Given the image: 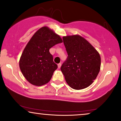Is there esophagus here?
Returning <instances> with one entry per match:
<instances>
[{
	"label": "esophagus",
	"mask_w": 121,
	"mask_h": 121,
	"mask_svg": "<svg viewBox=\"0 0 121 121\" xmlns=\"http://www.w3.org/2000/svg\"><path fill=\"white\" fill-rule=\"evenodd\" d=\"M60 67H61V63H59V64H58V68L59 69L60 68Z\"/></svg>",
	"instance_id": "esophagus-1"
}]
</instances>
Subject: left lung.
<instances>
[{
	"mask_svg": "<svg viewBox=\"0 0 121 121\" xmlns=\"http://www.w3.org/2000/svg\"><path fill=\"white\" fill-rule=\"evenodd\" d=\"M68 57L60 70L65 81L77 90L88 87L98 76L101 57L92 45L79 35L63 37Z\"/></svg>",
	"mask_w": 121,
	"mask_h": 121,
	"instance_id": "1",
	"label": "left lung"
}]
</instances>
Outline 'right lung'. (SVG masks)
I'll list each match as a JSON object with an SVG mask.
<instances>
[{"label": "right lung", "instance_id": "right-lung-1", "mask_svg": "<svg viewBox=\"0 0 121 121\" xmlns=\"http://www.w3.org/2000/svg\"><path fill=\"white\" fill-rule=\"evenodd\" d=\"M62 42L60 36L47 26L40 28L33 35L19 60L20 70L30 83L41 86L49 82L58 68L49 49Z\"/></svg>", "mask_w": 121, "mask_h": 121}]
</instances>
